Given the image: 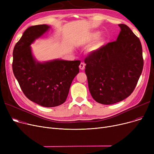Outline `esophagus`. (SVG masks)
<instances>
[{"mask_svg":"<svg viewBox=\"0 0 154 154\" xmlns=\"http://www.w3.org/2000/svg\"><path fill=\"white\" fill-rule=\"evenodd\" d=\"M85 64L84 63H83V62H81V63H80V66H79V68H80V70H83L85 69Z\"/></svg>","mask_w":154,"mask_h":154,"instance_id":"1","label":"esophagus"}]
</instances>
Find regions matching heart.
I'll return each mask as SVG.
<instances>
[{
    "instance_id": "1",
    "label": "heart",
    "mask_w": 154,
    "mask_h": 154,
    "mask_svg": "<svg viewBox=\"0 0 154 154\" xmlns=\"http://www.w3.org/2000/svg\"><path fill=\"white\" fill-rule=\"evenodd\" d=\"M99 35H100V33L99 32H95L90 35L89 38H88V40H90V41H91V40H94L97 38L99 37ZM102 44H103V40L101 39L99 40L96 43L95 46H100Z\"/></svg>"
}]
</instances>
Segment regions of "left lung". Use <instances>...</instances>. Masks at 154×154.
I'll return each instance as SVG.
<instances>
[{
    "label": "left lung",
    "mask_w": 154,
    "mask_h": 154,
    "mask_svg": "<svg viewBox=\"0 0 154 154\" xmlns=\"http://www.w3.org/2000/svg\"><path fill=\"white\" fill-rule=\"evenodd\" d=\"M117 40L92 52L84 60L92 98L110 105L130 95L142 74L143 59L139 38L127 26L119 24Z\"/></svg>",
    "instance_id": "left-lung-1"
}]
</instances>
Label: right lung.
Returning <instances> with one entry per match:
<instances>
[{"label":"right lung","instance_id":"add662e5","mask_svg":"<svg viewBox=\"0 0 154 154\" xmlns=\"http://www.w3.org/2000/svg\"><path fill=\"white\" fill-rule=\"evenodd\" d=\"M49 28L45 24L29 27L13 51V72L22 92L30 100L45 107L58 106L66 100L80 63V60H35L30 45Z\"/></svg>","mask_w":154,"mask_h":154}]
</instances>
